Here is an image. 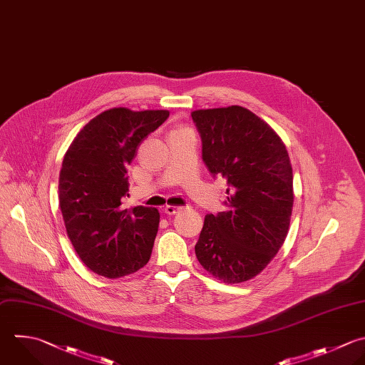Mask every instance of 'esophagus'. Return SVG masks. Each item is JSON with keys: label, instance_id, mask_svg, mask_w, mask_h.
<instances>
[{"label": "esophagus", "instance_id": "obj_1", "mask_svg": "<svg viewBox=\"0 0 365 365\" xmlns=\"http://www.w3.org/2000/svg\"><path fill=\"white\" fill-rule=\"evenodd\" d=\"M180 210H181V207H177V205H165L164 207V212L167 215H175Z\"/></svg>", "mask_w": 365, "mask_h": 365}]
</instances>
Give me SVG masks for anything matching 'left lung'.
<instances>
[{
    "label": "left lung",
    "instance_id": "1",
    "mask_svg": "<svg viewBox=\"0 0 365 365\" xmlns=\"http://www.w3.org/2000/svg\"><path fill=\"white\" fill-rule=\"evenodd\" d=\"M191 117L205 165L230 187L227 210L205 215L195 255L215 278L244 282L285 241L294 204L289 157L279 135L244 107L197 110Z\"/></svg>",
    "mask_w": 365,
    "mask_h": 365
}]
</instances>
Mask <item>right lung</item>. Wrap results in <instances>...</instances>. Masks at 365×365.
<instances>
[{
    "mask_svg": "<svg viewBox=\"0 0 365 365\" xmlns=\"http://www.w3.org/2000/svg\"><path fill=\"white\" fill-rule=\"evenodd\" d=\"M168 115L165 110H107L84 125L64 155L58 200L66 230L81 261L98 275L133 274L151 257L160 212L124 205L127 167Z\"/></svg>",
    "mask_w": 365,
    "mask_h": 365,
    "instance_id": "obj_1",
    "label": "right lung"
}]
</instances>
